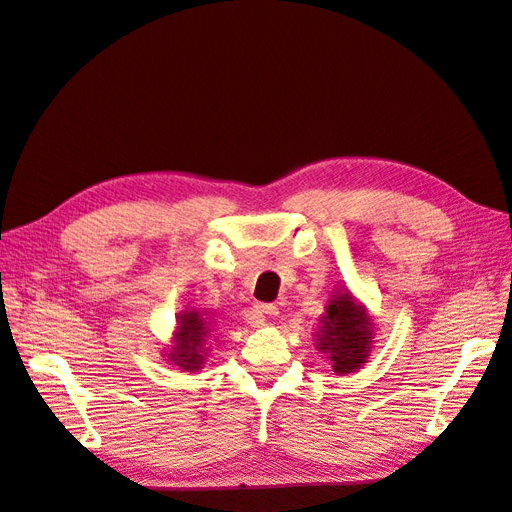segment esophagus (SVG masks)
Wrapping results in <instances>:
<instances>
[{
    "instance_id": "obj_1",
    "label": "esophagus",
    "mask_w": 512,
    "mask_h": 512,
    "mask_svg": "<svg viewBox=\"0 0 512 512\" xmlns=\"http://www.w3.org/2000/svg\"><path fill=\"white\" fill-rule=\"evenodd\" d=\"M278 315V308L274 304H257L255 306V323H263L266 321V317H274Z\"/></svg>"
}]
</instances>
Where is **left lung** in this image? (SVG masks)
Returning <instances> with one entry per match:
<instances>
[{
    "instance_id": "obj_1",
    "label": "left lung",
    "mask_w": 512,
    "mask_h": 512,
    "mask_svg": "<svg viewBox=\"0 0 512 512\" xmlns=\"http://www.w3.org/2000/svg\"><path fill=\"white\" fill-rule=\"evenodd\" d=\"M319 329V351L332 361L336 374H351L366 364L372 349V327L364 308L349 293H340L327 304V315Z\"/></svg>"
}]
</instances>
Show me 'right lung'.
<instances>
[{
    "instance_id": "add662e5",
    "label": "right lung",
    "mask_w": 512,
    "mask_h": 512,
    "mask_svg": "<svg viewBox=\"0 0 512 512\" xmlns=\"http://www.w3.org/2000/svg\"><path fill=\"white\" fill-rule=\"evenodd\" d=\"M208 334L206 321L197 312H185L180 315V325L176 334V346L168 355L174 366L187 372H197L204 364L202 342Z\"/></svg>"
}]
</instances>
